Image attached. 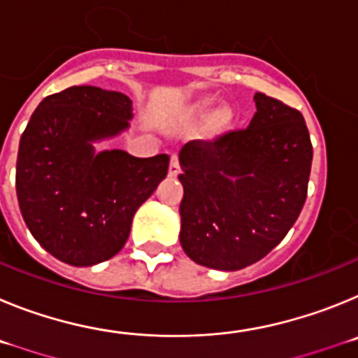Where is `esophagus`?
Listing matches in <instances>:
<instances>
[{
	"mask_svg": "<svg viewBox=\"0 0 358 358\" xmlns=\"http://www.w3.org/2000/svg\"><path fill=\"white\" fill-rule=\"evenodd\" d=\"M179 172H181V163H179V157H177L176 154H173V156L170 157L169 173H170V176H172V177H176Z\"/></svg>",
	"mask_w": 358,
	"mask_h": 358,
	"instance_id": "esophagus-1",
	"label": "esophagus"
}]
</instances>
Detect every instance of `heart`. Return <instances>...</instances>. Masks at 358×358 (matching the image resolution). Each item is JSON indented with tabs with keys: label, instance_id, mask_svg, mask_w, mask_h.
I'll use <instances>...</instances> for the list:
<instances>
[{
	"label": "heart",
	"instance_id": "1",
	"mask_svg": "<svg viewBox=\"0 0 358 358\" xmlns=\"http://www.w3.org/2000/svg\"><path fill=\"white\" fill-rule=\"evenodd\" d=\"M211 100H202V102H197L194 107H192V118L194 120H202L208 115V110L211 109ZM231 120H233V115H231L229 109H218L215 110L213 116L210 120V127L213 129L215 132H222L226 131L231 125Z\"/></svg>",
	"mask_w": 358,
	"mask_h": 358
}]
</instances>
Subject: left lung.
Segmentation results:
<instances>
[{"label": "left lung", "mask_w": 358, "mask_h": 358, "mask_svg": "<svg viewBox=\"0 0 358 358\" xmlns=\"http://www.w3.org/2000/svg\"><path fill=\"white\" fill-rule=\"evenodd\" d=\"M249 127L179 152L181 245L199 265L238 271L285 238L308 192L312 143L303 115L255 94Z\"/></svg>", "instance_id": "1"}]
</instances>
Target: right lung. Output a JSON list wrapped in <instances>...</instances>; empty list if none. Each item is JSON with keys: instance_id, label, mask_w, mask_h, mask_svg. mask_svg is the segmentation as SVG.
Here are the masks:
<instances>
[{"instance_id": "1", "label": "right lung", "mask_w": 358, "mask_h": 358, "mask_svg": "<svg viewBox=\"0 0 358 358\" xmlns=\"http://www.w3.org/2000/svg\"><path fill=\"white\" fill-rule=\"evenodd\" d=\"M127 94L73 85L39 103L21 141L15 166L19 210L50 255L90 267L120 252L136 210L169 173L170 157L94 154L93 141L129 127Z\"/></svg>"}]
</instances>
